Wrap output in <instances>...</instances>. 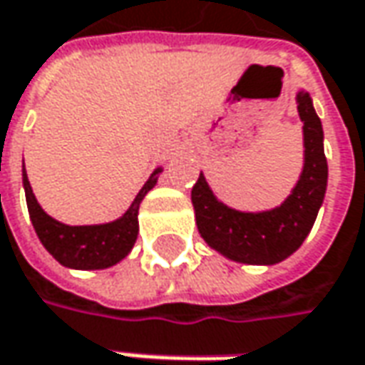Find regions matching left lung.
<instances>
[{
    "label": "left lung",
    "mask_w": 365,
    "mask_h": 365,
    "mask_svg": "<svg viewBox=\"0 0 365 365\" xmlns=\"http://www.w3.org/2000/svg\"><path fill=\"white\" fill-rule=\"evenodd\" d=\"M297 105L305 135V168L283 206L260 214L230 210L214 197L202 173L192 187L197 230L224 257L246 264H274L293 255L313 228L327 187V159L321 120L307 93L297 95Z\"/></svg>",
    "instance_id": "obj_1"
}]
</instances>
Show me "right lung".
<instances>
[{
    "label": "right lung",
    "instance_id": "right-lung-1",
    "mask_svg": "<svg viewBox=\"0 0 365 365\" xmlns=\"http://www.w3.org/2000/svg\"><path fill=\"white\" fill-rule=\"evenodd\" d=\"M161 170H155L147 180L141 192L133 200L131 207L120 216L119 220L103 224V226H66L54 218H50L32 194V185L24 170V190L28 212L32 218L34 230L46 250L56 258L60 264L70 269H107L117 264L120 258L129 255V250L137 240L139 224V204L145 194L158 183Z\"/></svg>",
    "mask_w": 365,
    "mask_h": 365
}]
</instances>
